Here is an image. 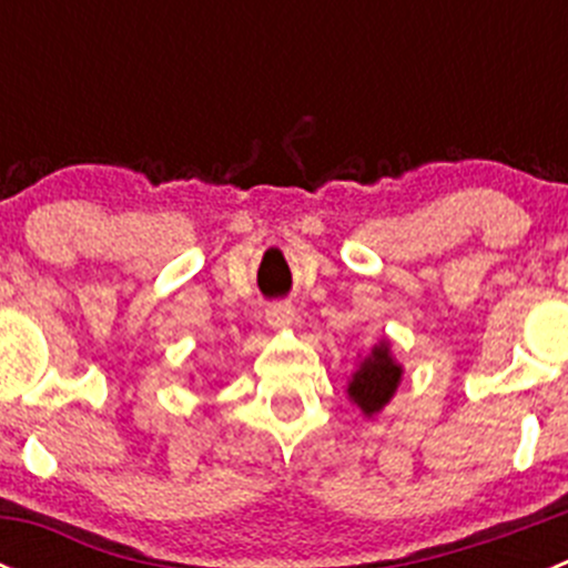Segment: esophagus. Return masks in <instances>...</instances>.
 Returning a JSON list of instances; mask_svg holds the SVG:
<instances>
[{"instance_id":"34e87169","label":"esophagus","mask_w":568,"mask_h":568,"mask_svg":"<svg viewBox=\"0 0 568 568\" xmlns=\"http://www.w3.org/2000/svg\"><path fill=\"white\" fill-rule=\"evenodd\" d=\"M296 321V311L288 305V302H277V305L266 307V324L272 329H288Z\"/></svg>"}]
</instances>
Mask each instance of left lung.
Instances as JSON below:
<instances>
[{
	"label": "left lung",
	"mask_w": 568,
	"mask_h": 568,
	"mask_svg": "<svg viewBox=\"0 0 568 568\" xmlns=\"http://www.w3.org/2000/svg\"><path fill=\"white\" fill-rule=\"evenodd\" d=\"M404 379V365L395 359L393 343L382 337L365 357H359L352 379L346 382V395L365 417H374L385 409Z\"/></svg>",
	"instance_id": "left-lung-1"
}]
</instances>
